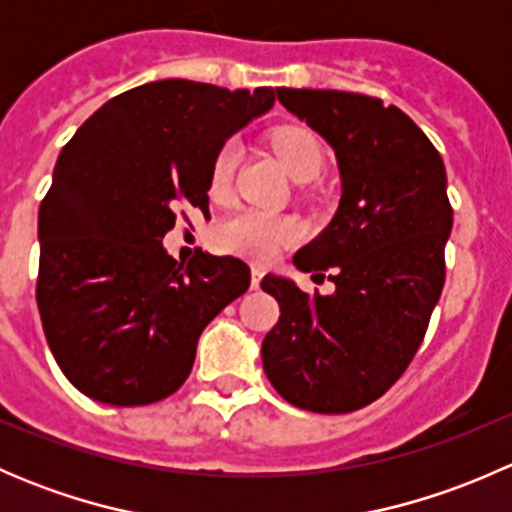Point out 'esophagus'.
<instances>
[{"mask_svg": "<svg viewBox=\"0 0 512 512\" xmlns=\"http://www.w3.org/2000/svg\"><path fill=\"white\" fill-rule=\"evenodd\" d=\"M260 282H262V270H260V267H252L250 287H252V289H257V287H260Z\"/></svg>", "mask_w": 512, "mask_h": 512, "instance_id": "obj_1", "label": "esophagus"}]
</instances>
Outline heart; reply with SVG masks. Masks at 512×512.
<instances>
[{
  "instance_id": "1",
  "label": "heart",
  "mask_w": 512,
  "mask_h": 512,
  "mask_svg": "<svg viewBox=\"0 0 512 512\" xmlns=\"http://www.w3.org/2000/svg\"><path fill=\"white\" fill-rule=\"evenodd\" d=\"M272 151L280 158L282 168L297 183L317 178L324 163V151L319 138L307 128H280L272 133ZM240 163V146L237 143H225L218 151L213 163V185L223 188L230 183ZM299 235L297 225L287 218L267 215L262 210H242L223 220L215 230V242L223 250L240 252V255L252 257V260L267 262L280 252L282 245L292 242Z\"/></svg>"
}]
</instances>
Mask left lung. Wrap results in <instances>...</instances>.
I'll return each mask as SVG.
<instances>
[{
    "mask_svg": "<svg viewBox=\"0 0 512 512\" xmlns=\"http://www.w3.org/2000/svg\"><path fill=\"white\" fill-rule=\"evenodd\" d=\"M277 98L332 146L342 198L294 255L297 270H329L334 292L262 280L280 302L262 366L292 406L349 414L404 374L441 297L453 227L446 168L426 133L381 98L319 89H277Z\"/></svg>",
    "mask_w": 512,
    "mask_h": 512,
    "instance_id": "8db88e82",
    "label": "left lung"
}]
</instances>
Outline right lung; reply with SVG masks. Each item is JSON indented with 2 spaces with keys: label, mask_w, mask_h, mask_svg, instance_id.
<instances>
[{
  "label": "right lung",
  "mask_w": 512,
  "mask_h": 512,
  "mask_svg": "<svg viewBox=\"0 0 512 512\" xmlns=\"http://www.w3.org/2000/svg\"><path fill=\"white\" fill-rule=\"evenodd\" d=\"M275 91L163 79L111 98L61 148L39 208L36 304L66 379L89 399L146 406L183 386L203 329L247 292L250 267L165 252L185 205L208 210L227 138Z\"/></svg>",
  "instance_id": "obj_1"
}]
</instances>
